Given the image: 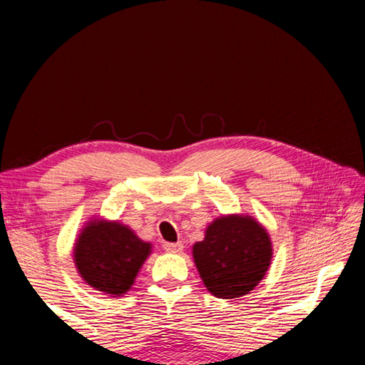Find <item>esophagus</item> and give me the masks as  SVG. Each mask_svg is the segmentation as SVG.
<instances>
[{"label":"esophagus","mask_w":365,"mask_h":365,"mask_svg":"<svg viewBox=\"0 0 365 365\" xmlns=\"http://www.w3.org/2000/svg\"><path fill=\"white\" fill-rule=\"evenodd\" d=\"M164 250L168 252H174V255H177V252L183 251V245L182 243H164Z\"/></svg>","instance_id":"1"}]
</instances>
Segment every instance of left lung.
I'll return each instance as SVG.
<instances>
[{
  "label": "left lung",
  "instance_id": "1",
  "mask_svg": "<svg viewBox=\"0 0 365 365\" xmlns=\"http://www.w3.org/2000/svg\"><path fill=\"white\" fill-rule=\"evenodd\" d=\"M193 261L207 292L233 299L252 292L270 267V235L243 214L220 215L207 225L205 240L193 245Z\"/></svg>",
  "mask_w": 365,
  "mask_h": 365
}]
</instances>
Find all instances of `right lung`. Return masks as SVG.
<instances>
[{"instance_id":"add662e5","label":"right lung","mask_w":365,"mask_h":365,"mask_svg":"<svg viewBox=\"0 0 365 365\" xmlns=\"http://www.w3.org/2000/svg\"><path fill=\"white\" fill-rule=\"evenodd\" d=\"M153 245L119 220L93 217L73 243V264L86 285L104 294L123 296L132 288Z\"/></svg>"}]
</instances>
